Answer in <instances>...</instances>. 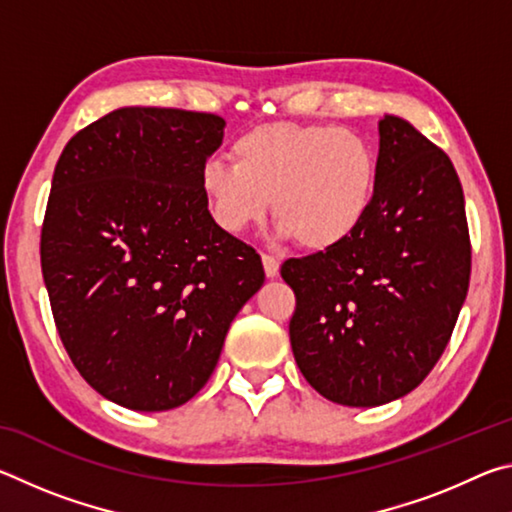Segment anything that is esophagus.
Masks as SVG:
<instances>
[{
    "mask_svg": "<svg viewBox=\"0 0 512 512\" xmlns=\"http://www.w3.org/2000/svg\"><path fill=\"white\" fill-rule=\"evenodd\" d=\"M262 262H264V273L266 277H275L280 273V259H275L273 255L262 253Z\"/></svg>",
    "mask_w": 512,
    "mask_h": 512,
    "instance_id": "34e87169",
    "label": "esophagus"
}]
</instances>
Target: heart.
<instances>
[{
	"label": "heart",
	"mask_w": 512,
	"mask_h": 512,
	"mask_svg": "<svg viewBox=\"0 0 512 512\" xmlns=\"http://www.w3.org/2000/svg\"><path fill=\"white\" fill-rule=\"evenodd\" d=\"M230 153L235 164H205L201 187L232 235L262 221L273 198L282 237L327 250L359 230L375 196V151L350 128L275 121L237 137Z\"/></svg>",
	"instance_id": "1"
}]
</instances>
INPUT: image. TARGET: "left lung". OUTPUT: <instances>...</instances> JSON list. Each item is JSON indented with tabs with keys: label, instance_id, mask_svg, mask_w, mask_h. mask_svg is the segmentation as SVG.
<instances>
[{
	"label": "left lung",
	"instance_id": "left-lung-1",
	"mask_svg": "<svg viewBox=\"0 0 512 512\" xmlns=\"http://www.w3.org/2000/svg\"><path fill=\"white\" fill-rule=\"evenodd\" d=\"M465 198L449 155L400 117L379 121L366 219L323 253L287 259L291 350L311 388L343 406L411 393L443 357L470 287Z\"/></svg>",
	"mask_w": 512,
	"mask_h": 512
}]
</instances>
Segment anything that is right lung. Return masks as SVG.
<instances>
[{
	"label": "right lung",
	"mask_w": 512,
	"mask_h": 512,
	"mask_svg": "<svg viewBox=\"0 0 512 512\" xmlns=\"http://www.w3.org/2000/svg\"><path fill=\"white\" fill-rule=\"evenodd\" d=\"M223 126L210 112L119 108L56 162L40 232L51 314L81 377L126 409L192 400L264 284L257 250L216 225L201 187Z\"/></svg>",
	"instance_id": "right-lung-1"
}]
</instances>
